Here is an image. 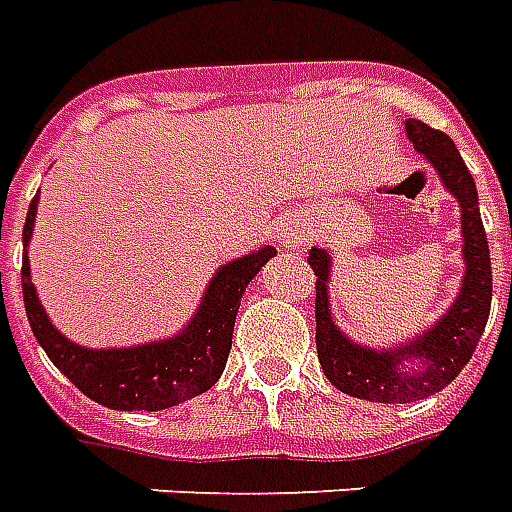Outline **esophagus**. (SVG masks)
<instances>
[{
  "instance_id": "1",
  "label": "esophagus",
  "mask_w": 512,
  "mask_h": 512,
  "mask_svg": "<svg viewBox=\"0 0 512 512\" xmlns=\"http://www.w3.org/2000/svg\"><path fill=\"white\" fill-rule=\"evenodd\" d=\"M276 238H279V244H285V246L298 244V241H301V225L290 222V225H285L279 233H276Z\"/></svg>"
}]
</instances>
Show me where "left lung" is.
Returning a JSON list of instances; mask_svg holds the SVG:
<instances>
[{
	"instance_id": "1",
	"label": "left lung",
	"mask_w": 512,
	"mask_h": 512,
	"mask_svg": "<svg viewBox=\"0 0 512 512\" xmlns=\"http://www.w3.org/2000/svg\"><path fill=\"white\" fill-rule=\"evenodd\" d=\"M404 130L415 151L431 162L442 187L458 200L461 208V255L467 271L448 312L429 331H423L410 342H401L393 350H377L352 342L347 333L336 328L331 317V255L312 246L306 257L317 276V358L325 377L347 396L380 404H410L434 396L450 385L472 358L491 312V255L480 219L475 179L461 160L456 143L445 132L415 119H407ZM404 360H420L421 366L410 373L403 366Z\"/></svg>"
}]
</instances>
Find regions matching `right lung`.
<instances>
[{
    "label": "right lung",
    "instance_id": "obj_1",
    "mask_svg": "<svg viewBox=\"0 0 512 512\" xmlns=\"http://www.w3.org/2000/svg\"><path fill=\"white\" fill-rule=\"evenodd\" d=\"M37 203H40V192L29 203L24 222L21 287H24L26 317L32 325L34 339L40 342L56 369L83 396L121 412L168 410L181 401L206 393L219 380V374L225 372L241 295L257 271L276 255L274 246L255 249L219 268L208 282L195 317L176 336L162 342L138 344V347L89 350L70 342L62 331H56L32 285L26 246L32 241Z\"/></svg>",
    "mask_w": 512,
    "mask_h": 512
}]
</instances>
